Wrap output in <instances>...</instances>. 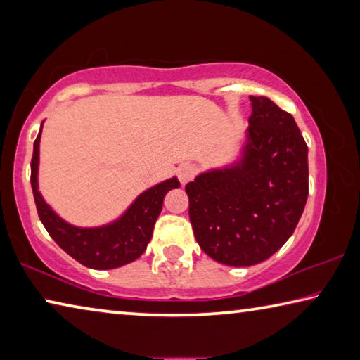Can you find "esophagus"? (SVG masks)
<instances>
[{
  "instance_id": "34e87169",
  "label": "esophagus",
  "mask_w": 360,
  "mask_h": 360,
  "mask_svg": "<svg viewBox=\"0 0 360 360\" xmlns=\"http://www.w3.org/2000/svg\"><path fill=\"white\" fill-rule=\"evenodd\" d=\"M195 173H197V168H195L192 163H184V165H181L178 168V178L181 181V184L184 186L188 181H192Z\"/></svg>"
}]
</instances>
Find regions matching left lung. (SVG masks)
<instances>
[{"instance_id": "8db88e82", "label": "left lung", "mask_w": 360, "mask_h": 360, "mask_svg": "<svg viewBox=\"0 0 360 360\" xmlns=\"http://www.w3.org/2000/svg\"><path fill=\"white\" fill-rule=\"evenodd\" d=\"M249 98L241 157L186 184L195 240L230 266L271 257L294 233L308 198V146L294 117L266 96Z\"/></svg>"}]
</instances>
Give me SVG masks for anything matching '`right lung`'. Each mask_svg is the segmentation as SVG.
Masks as SVG:
<instances>
[{"label":"right lung","mask_w":360,"mask_h":360,"mask_svg":"<svg viewBox=\"0 0 360 360\" xmlns=\"http://www.w3.org/2000/svg\"><path fill=\"white\" fill-rule=\"evenodd\" d=\"M42 130V124H41ZM41 130L33 144L32 158V188L36 210L42 225L52 240L84 266L94 270H111L124 266L141 255L152 238V230L162 211L163 198L181 184L178 178H169L152 186L138 195L129 210L119 219L101 227H76L63 221L39 192L38 168H39V141Z\"/></svg>","instance_id":"right-lung-1"}]
</instances>
